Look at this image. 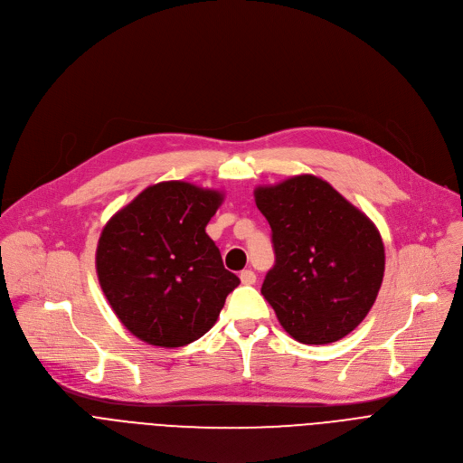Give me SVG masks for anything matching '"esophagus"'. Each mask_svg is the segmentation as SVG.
Segmentation results:
<instances>
[{"instance_id":"34e87169","label":"esophagus","mask_w":463,"mask_h":463,"mask_svg":"<svg viewBox=\"0 0 463 463\" xmlns=\"http://www.w3.org/2000/svg\"><path fill=\"white\" fill-rule=\"evenodd\" d=\"M240 280H241V284H245V286H252V284L256 282V275H254L250 269H245V271L240 273Z\"/></svg>"}]
</instances>
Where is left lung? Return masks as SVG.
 I'll return each mask as SVG.
<instances>
[{"label":"left lung","mask_w":463,"mask_h":463,"mask_svg":"<svg viewBox=\"0 0 463 463\" xmlns=\"http://www.w3.org/2000/svg\"><path fill=\"white\" fill-rule=\"evenodd\" d=\"M254 202L271 225L275 247L261 295L282 327L302 345L346 337L368 315L383 282L377 227L311 174L258 186Z\"/></svg>","instance_id":"1"}]
</instances>
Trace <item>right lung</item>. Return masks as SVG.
Here are the masks:
<instances>
[{"instance_id": "obj_1", "label": "right lung", "mask_w": 463, "mask_h": 463, "mask_svg": "<svg viewBox=\"0 0 463 463\" xmlns=\"http://www.w3.org/2000/svg\"><path fill=\"white\" fill-rule=\"evenodd\" d=\"M222 202L220 190L163 181L102 229L95 258L100 288L143 343L179 348L203 337L240 284L205 232Z\"/></svg>"}]
</instances>
